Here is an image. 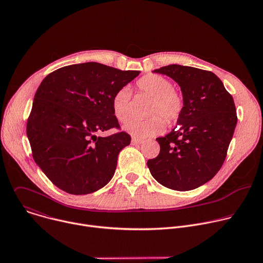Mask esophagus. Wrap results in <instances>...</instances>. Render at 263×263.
<instances>
[{
  "label": "esophagus",
  "instance_id": "esophagus-1",
  "mask_svg": "<svg viewBox=\"0 0 263 263\" xmlns=\"http://www.w3.org/2000/svg\"><path fill=\"white\" fill-rule=\"evenodd\" d=\"M142 142V139L136 138V137H132V143L133 144H140Z\"/></svg>",
  "mask_w": 263,
  "mask_h": 263
}]
</instances>
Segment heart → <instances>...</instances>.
I'll list each match as a JSON object with an SVG mask.
<instances>
[{
  "mask_svg": "<svg viewBox=\"0 0 263 263\" xmlns=\"http://www.w3.org/2000/svg\"><path fill=\"white\" fill-rule=\"evenodd\" d=\"M136 87L139 92L152 98L147 109V115L152 117L143 121H132L124 127L133 136L142 138L159 134L165 127L164 120L172 124L182 115L184 98L180 91L174 89L167 78L155 73L145 74L136 82ZM131 97L132 93L126 86L119 88L112 96V111L121 123H126L131 118Z\"/></svg>",
  "mask_w": 263,
  "mask_h": 263,
  "instance_id": "1",
  "label": "heart"
}]
</instances>
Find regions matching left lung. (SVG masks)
<instances>
[{"label": "left lung", "instance_id": "8db88e82", "mask_svg": "<svg viewBox=\"0 0 263 263\" xmlns=\"http://www.w3.org/2000/svg\"><path fill=\"white\" fill-rule=\"evenodd\" d=\"M153 71L166 74L179 84L184 108L178 126L156 138L160 152L147 160V167L167 189H198L216 175L226 159L237 124L233 98L209 70L171 64Z\"/></svg>", "mask_w": 263, "mask_h": 263}]
</instances>
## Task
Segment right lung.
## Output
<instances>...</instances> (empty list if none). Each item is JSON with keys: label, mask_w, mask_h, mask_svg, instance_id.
<instances>
[{"label": "right lung", "mask_w": 263, "mask_h": 263, "mask_svg": "<svg viewBox=\"0 0 263 263\" xmlns=\"http://www.w3.org/2000/svg\"><path fill=\"white\" fill-rule=\"evenodd\" d=\"M139 74L98 62L67 65L49 73L37 89L27 122L36 164L58 189L87 195L114 177L118 156L131 136L120 129L111 99Z\"/></svg>", "instance_id": "add662e5"}]
</instances>
